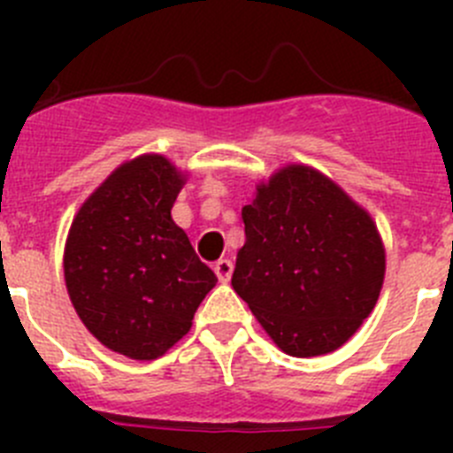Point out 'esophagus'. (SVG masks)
I'll list each match as a JSON object with an SVG mask.
<instances>
[{
	"mask_svg": "<svg viewBox=\"0 0 453 453\" xmlns=\"http://www.w3.org/2000/svg\"><path fill=\"white\" fill-rule=\"evenodd\" d=\"M215 274H218V279L222 283H226L231 279V274H234V263L229 261V258H219L218 263H215Z\"/></svg>",
	"mask_w": 453,
	"mask_h": 453,
	"instance_id": "34e87169",
	"label": "esophagus"
}]
</instances>
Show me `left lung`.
Listing matches in <instances>:
<instances>
[{"instance_id":"8db88e82","label":"left lung","mask_w":453,"mask_h":453,"mask_svg":"<svg viewBox=\"0 0 453 453\" xmlns=\"http://www.w3.org/2000/svg\"><path fill=\"white\" fill-rule=\"evenodd\" d=\"M245 245L231 286L281 351L342 347L374 311L386 250L374 219L315 167L292 163L242 208Z\"/></svg>"}]
</instances>
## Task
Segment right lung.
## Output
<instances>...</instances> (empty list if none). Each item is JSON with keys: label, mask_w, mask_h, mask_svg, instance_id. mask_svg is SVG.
<instances>
[{"label": "right lung", "mask_w": 453, "mask_h": 453, "mask_svg": "<svg viewBox=\"0 0 453 453\" xmlns=\"http://www.w3.org/2000/svg\"><path fill=\"white\" fill-rule=\"evenodd\" d=\"M183 183L165 156H135L81 203L65 240L63 272L79 319L134 361L177 345L218 283L172 219Z\"/></svg>", "instance_id": "add662e5"}]
</instances>
